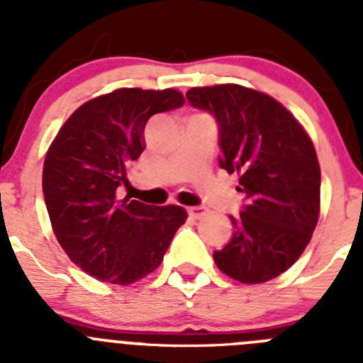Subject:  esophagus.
Returning <instances> with one entry per match:
<instances>
[{
  "instance_id": "esophagus-1",
  "label": "esophagus",
  "mask_w": 363,
  "mask_h": 363,
  "mask_svg": "<svg viewBox=\"0 0 363 363\" xmlns=\"http://www.w3.org/2000/svg\"><path fill=\"white\" fill-rule=\"evenodd\" d=\"M187 213H189V216L194 218V220H198V218H203L205 214H207V209H205V207H189Z\"/></svg>"
}]
</instances>
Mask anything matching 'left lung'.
<instances>
[{
	"label": "left lung",
	"mask_w": 363,
	"mask_h": 363,
	"mask_svg": "<svg viewBox=\"0 0 363 363\" xmlns=\"http://www.w3.org/2000/svg\"><path fill=\"white\" fill-rule=\"evenodd\" d=\"M192 107L220 127V167L240 178L245 207L214 262L242 284L280 277L306 251L320 216V163L309 134L280 101L249 86H192Z\"/></svg>",
	"instance_id": "left-lung-1"
}]
</instances>
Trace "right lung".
I'll return each instance as SVG.
<instances>
[{
	"label": "right lung",
	"instance_id": "right-lung-1",
	"mask_svg": "<svg viewBox=\"0 0 363 363\" xmlns=\"http://www.w3.org/2000/svg\"><path fill=\"white\" fill-rule=\"evenodd\" d=\"M184 104L174 89H118L76 108L47 150L43 196L52 230L67 256L96 280H142L160 267L187 220L179 205L152 207L116 196L145 149L149 118Z\"/></svg>",
	"mask_w": 363,
	"mask_h": 363
}]
</instances>
